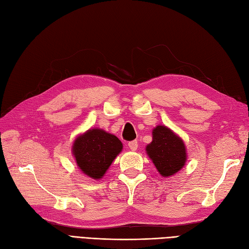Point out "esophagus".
<instances>
[{
  "label": "esophagus",
  "mask_w": 249,
  "mask_h": 249,
  "mask_svg": "<svg viewBox=\"0 0 249 249\" xmlns=\"http://www.w3.org/2000/svg\"><path fill=\"white\" fill-rule=\"evenodd\" d=\"M128 147L130 150L136 151L138 148V141H131L128 143Z\"/></svg>",
  "instance_id": "obj_1"
}]
</instances>
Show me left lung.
Listing matches in <instances>:
<instances>
[{"mask_svg":"<svg viewBox=\"0 0 249 249\" xmlns=\"http://www.w3.org/2000/svg\"><path fill=\"white\" fill-rule=\"evenodd\" d=\"M146 154L164 178L176 175L187 161L183 139L165 125L152 129V141L146 146Z\"/></svg>","mask_w":249,"mask_h":249,"instance_id":"left-lung-1","label":"left lung"}]
</instances>
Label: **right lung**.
Masks as SVG:
<instances>
[{
  "mask_svg": "<svg viewBox=\"0 0 249 249\" xmlns=\"http://www.w3.org/2000/svg\"><path fill=\"white\" fill-rule=\"evenodd\" d=\"M123 149L120 140L101 128H90L74 139L71 152L76 166L85 176L100 180Z\"/></svg>",
  "mask_w": 249,
  "mask_h": 249,
  "instance_id": "right-lung-1",
  "label": "right lung"
}]
</instances>
